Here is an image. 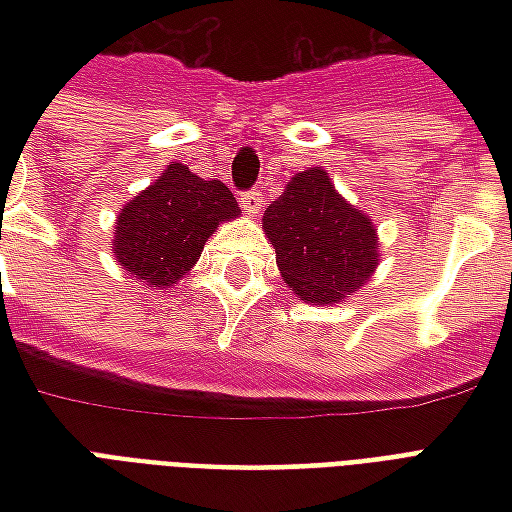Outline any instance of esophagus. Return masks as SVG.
Here are the masks:
<instances>
[{
    "instance_id": "1",
    "label": "esophagus",
    "mask_w": 512,
    "mask_h": 512,
    "mask_svg": "<svg viewBox=\"0 0 512 512\" xmlns=\"http://www.w3.org/2000/svg\"><path fill=\"white\" fill-rule=\"evenodd\" d=\"M241 208H244V213H249V216H257V213L263 211V191H246V194H241Z\"/></svg>"
}]
</instances>
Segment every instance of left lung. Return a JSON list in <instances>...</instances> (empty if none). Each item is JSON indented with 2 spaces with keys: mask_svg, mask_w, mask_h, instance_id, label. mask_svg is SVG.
Returning a JSON list of instances; mask_svg holds the SVG:
<instances>
[{
  "mask_svg": "<svg viewBox=\"0 0 512 512\" xmlns=\"http://www.w3.org/2000/svg\"><path fill=\"white\" fill-rule=\"evenodd\" d=\"M285 285L307 304L332 307L365 288L381 263L373 219L334 189L329 172H296L263 213Z\"/></svg>",
  "mask_w": 512,
  "mask_h": 512,
  "instance_id": "1",
  "label": "left lung"
}]
</instances>
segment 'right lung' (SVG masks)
Returning <instances> with one entry per match:
<instances>
[{
  "instance_id": "obj_1",
  "label": "right lung",
  "mask_w": 512,
  "mask_h": 512,
  "mask_svg": "<svg viewBox=\"0 0 512 512\" xmlns=\"http://www.w3.org/2000/svg\"><path fill=\"white\" fill-rule=\"evenodd\" d=\"M238 216L241 208L222 180H202L186 164L169 161L147 189L120 208L112 252L117 266L145 288L167 290L194 268L219 224Z\"/></svg>"
}]
</instances>
